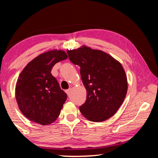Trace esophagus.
<instances>
[{
    "label": "esophagus",
    "instance_id": "34e87169",
    "mask_svg": "<svg viewBox=\"0 0 158 158\" xmlns=\"http://www.w3.org/2000/svg\"><path fill=\"white\" fill-rule=\"evenodd\" d=\"M72 90H73V89H72L71 88H69V89H68V90H65V92H66L67 94H68V95H70L71 92H72Z\"/></svg>",
    "mask_w": 158,
    "mask_h": 158
}]
</instances>
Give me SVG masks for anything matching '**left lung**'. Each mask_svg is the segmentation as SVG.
Segmentation results:
<instances>
[{
    "label": "left lung",
    "mask_w": 158,
    "mask_h": 158,
    "mask_svg": "<svg viewBox=\"0 0 158 158\" xmlns=\"http://www.w3.org/2000/svg\"><path fill=\"white\" fill-rule=\"evenodd\" d=\"M69 59L80 67V74L87 92L79 106L90 121L102 122L113 116L123 102L127 90L125 72L121 63L101 50L84 45L68 50Z\"/></svg>",
    "instance_id": "8db88e82"
}]
</instances>
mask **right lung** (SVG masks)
Masks as SVG:
<instances>
[{
    "instance_id": "obj_1",
    "label": "right lung",
    "mask_w": 158,
    "mask_h": 158,
    "mask_svg": "<svg viewBox=\"0 0 158 158\" xmlns=\"http://www.w3.org/2000/svg\"><path fill=\"white\" fill-rule=\"evenodd\" d=\"M68 58L64 51L51 50L37 56L21 71L15 97L21 113L31 121L49 125L60 115L67 94L51 71L56 63Z\"/></svg>"
}]
</instances>
